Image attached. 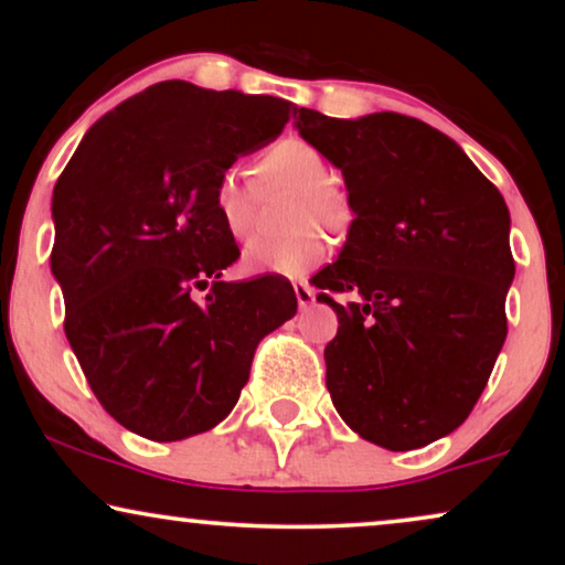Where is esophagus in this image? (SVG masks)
Listing matches in <instances>:
<instances>
[{
  "instance_id": "esophagus-1",
  "label": "esophagus",
  "mask_w": 565,
  "mask_h": 565,
  "mask_svg": "<svg viewBox=\"0 0 565 565\" xmlns=\"http://www.w3.org/2000/svg\"><path fill=\"white\" fill-rule=\"evenodd\" d=\"M292 290H296V298H298V306L300 308H308L316 300V292H313V288L308 282H303V280H296L292 282Z\"/></svg>"
}]
</instances>
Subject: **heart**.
<instances>
[{
	"instance_id": "heart-1",
	"label": "heart",
	"mask_w": 565,
	"mask_h": 565,
	"mask_svg": "<svg viewBox=\"0 0 565 565\" xmlns=\"http://www.w3.org/2000/svg\"><path fill=\"white\" fill-rule=\"evenodd\" d=\"M257 174L262 190L292 188L285 226H298L285 236H259L244 249L249 273L298 277L323 259V231H342L350 223L347 198L331 184L329 161L316 146L300 138H282L259 153ZM213 203L223 226L234 238H246L257 221L259 188L242 167L231 164L215 180Z\"/></svg>"
}]
</instances>
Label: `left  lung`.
Masks as SVG:
<instances>
[{"label":"left lung","instance_id":"1","mask_svg":"<svg viewBox=\"0 0 565 565\" xmlns=\"http://www.w3.org/2000/svg\"><path fill=\"white\" fill-rule=\"evenodd\" d=\"M296 128L342 169L354 221L313 285L352 292L323 350L339 416L367 443L416 450L458 429L507 339L509 207L452 138L398 113Z\"/></svg>","mask_w":565,"mask_h":565}]
</instances>
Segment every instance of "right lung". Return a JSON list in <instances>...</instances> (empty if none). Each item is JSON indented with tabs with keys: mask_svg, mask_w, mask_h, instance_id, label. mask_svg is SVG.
Instances as JSON below:
<instances>
[{
	"mask_svg": "<svg viewBox=\"0 0 565 565\" xmlns=\"http://www.w3.org/2000/svg\"><path fill=\"white\" fill-rule=\"evenodd\" d=\"M290 110L159 82L99 118L53 188L66 339L105 412L136 435L177 443L226 419L257 344L298 311L282 277L221 280L238 246L213 203L223 169L280 136Z\"/></svg>",
	"mask_w": 565,
	"mask_h": 565,
	"instance_id": "1",
	"label": "right lung"
}]
</instances>
